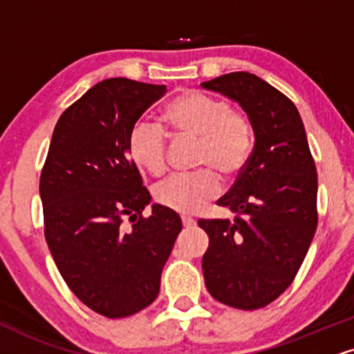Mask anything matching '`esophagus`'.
Segmentation results:
<instances>
[{"mask_svg":"<svg viewBox=\"0 0 354 354\" xmlns=\"http://www.w3.org/2000/svg\"><path fill=\"white\" fill-rule=\"evenodd\" d=\"M182 223H184L185 228H194V226L197 225V221L192 216H182Z\"/></svg>","mask_w":354,"mask_h":354,"instance_id":"obj_1","label":"esophagus"}]
</instances>
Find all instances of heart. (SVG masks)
I'll use <instances>...</instances> for the list:
<instances>
[{"label":"heart","mask_w":354,"mask_h":354,"mask_svg":"<svg viewBox=\"0 0 354 354\" xmlns=\"http://www.w3.org/2000/svg\"><path fill=\"white\" fill-rule=\"evenodd\" d=\"M162 120L174 136L198 138L197 165L208 169L165 178L154 189V200L170 210L192 215L220 194V176L231 180L246 169L254 147V131L244 113L197 90L178 93L167 104ZM128 149L134 162L152 176L165 170L167 134L159 124H134Z\"/></svg>","instance_id":"obj_1"}]
</instances>
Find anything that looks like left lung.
<instances>
[{"instance_id": "obj_1", "label": "left lung", "mask_w": 354, "mask_h": 354, "mask_svg": "<svg viewBox=\"0 0 354 354\" xmlns=\"http://www.w3.org/2000/svg\"><path fill=\"white\" fill-rule=\"evenodd\" d=\"M246 111L254 149L246 169L218 200L234 220H198L210 238L205 286L213 299L239 310L274 302L297 276L315 234V160L295 104L263 78L231 72L203 82Z\"/></svg>"}]
</instances>
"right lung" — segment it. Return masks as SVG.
I'll return each instance as SVG.
<instances>
[{
    "instance_id": "obj_1",
    "label": "right lung",
    "mask_w": 354,
    "mask_h": 354,
    "mask_svg": "<svg viewBox=\"0 0 354 354\" xmlns=\"http://www.w3.org/2000/svg\"><path fill=\"white\" fill-rule=\"evenodd\" d=\"M165 91L129 78L91 86L59 118L42 167L44 234L57 269L86 307L108 318L154 302L182 231L180 216L162 205L142 216L151 195L128 149L131 128Z\"/></svg>"
}]
</instances>
